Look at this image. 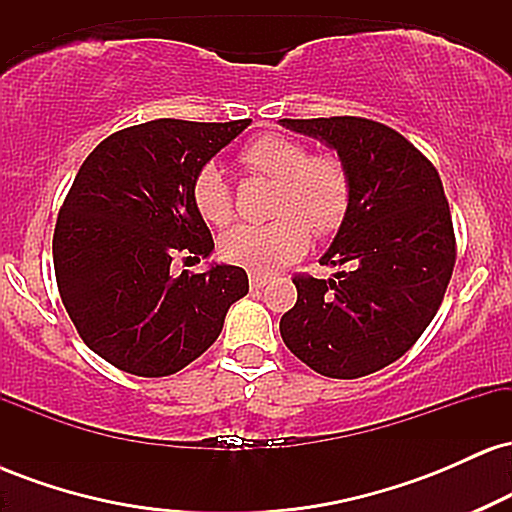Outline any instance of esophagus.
<instances>
[{
	"label": "esophagus",
	"instance_id": "34e87169",
	"mask_svg": "<svg viewBox=\"0 0 512 512\" xmlns=\"http://www.w3.org/2000/svg\"><path fill=\"white\" fill-rule=\"evenodd\" d=\"M267 284H269V276L257 274V272L250 274V289H252V291H260V289H264V286H267Z\"/></svg>",
	"mask_w": 512,
	"mask_h": 512
}]
</instances>
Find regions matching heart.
Wrapping results in <instances>:
<instances>
[{
    "mask_svg": "<svg viewBox=\"0 0 512 512\" xmlns=\"http://www.w3.org/2000/svg\"><path fill=\"white\" fill-rule=\"evenodd\" d=\"M250 173L279 185L269 223H240L219 240L226 262L264 274L305 255L310 231L327 238L337 233L351 207V175L337 156H310L308 146L284 134H264L243 149ZM192 202L207 223L226 226L233 219V192L216 163H204L192 180Z\"/></svg>",
    "mask_w": 512,
    "mask_h": 512,
    "instance_id": "b5f03b06",
    "label": "heart"
}]
</instances>
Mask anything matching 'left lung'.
Listing matches in <instances>:
<instances>
[{"label":"left lung","mask_w":512,"mask_h":512,"mask_svg":"<svg viewBox=\"0 0 512 512\" xmlns=\"http://www.w3.org/2000/svg\"><path fill=\"white\" fill-rule=\"evenodd\" d=\"M337 149L351 175V207L320 264L332 279L296 274L298 301L279 322L305 366L354 380L390 366L443 303L457 243L436 166L383 122L366 117L281 120Z\"/></svg>","instance_id":"obj_1"}]
</instances>
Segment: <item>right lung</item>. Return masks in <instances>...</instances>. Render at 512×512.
I'll return each instance as SVG.
<instances>
[{
	"instance_id": "1",
	"label": "right lung",
	"mask_w": 512,
	"mask_h": 512,
	"mask_svg": "<svg viewBox=\"0 0 512 512\" xmlns=\"http://www.w3.org/2000/svg\"><path fill=\"white\" fill-rule=\"evenodd\" d=\"M250 120H151L103 139L57 214L52 260L60 298L84 344L125 373L163 378L199 358L228 308L248 293L233 264L170 272L214 250L192 180Z\"/></svg>"
}]
</instances>
